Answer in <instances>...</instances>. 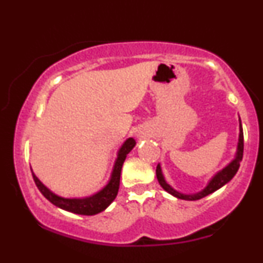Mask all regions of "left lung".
I'll return each mask as SVG.
<instances>
[{"label":"left lung","instance_id":"left-lung-1","mask_svg":"<svg viewBox=\"0 0 263 263\" xmlns=\"http://www.w3.org/2000/svg\"><path fill=\"white\" fill-rule=\"evenodd\" d=\"M238 141H237V147H236V153H235L234 159L231 162H229L228 164L225 165L222 170H220L219 172H216L213 177L210 178L209 182H208L206 185L204 186V189H201L200 192L193 193V194H186V193H182L178 192L177 189H174L173 186L171 185L170 183L165 180L164 174L162 172V167L161 163H158L156 170V176L157 179H158L159 184L163 189L165 190L167 193H170L171 195L176 197L178 199H183V200H199V199L206 197V195L211 194V193L216 192V190L224 186L225 184H228L230 180L234 178L236 172L238 171V167H240V162L242 161V153H243V132H242V125H241V120L238 117Z\"/></svg>","mask_w":263,"mask_h":263}]
</instances>
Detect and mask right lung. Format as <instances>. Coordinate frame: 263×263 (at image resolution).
Instances as JSON below:
<instances>
[{"instance_id":"obj_1","label":"right lung","mask_w":263,"mask_h":263,"mask_svg":"<svg viewBox=\"0 0 263 263\" xmlns=\"http://www.w3.org/2000/svg\"><path fill=\"white\" fill-rule=\"evenodd\" d=\"M136 146V141L129 137L121 144L119 151H117V157L115 159L112 172L108 178L107 183L105 184L99 192L93 193L92 195L84 198H64L55 194L48 186H45L38 177L33 173V179L37 184L38 189L41 190L42 194L44 195L48 200L53 205L60 208V209L70 211V213L79 214V215H96V214L104 211L116 198L120 188V177H121L122 164L125 162L126 157Z\"/></svg>"}]
</instances>
